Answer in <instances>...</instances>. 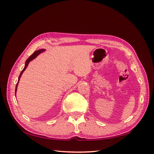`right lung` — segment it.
<instances>
[{
	"mask_svg": "<svg viewBox=\"0 0 154 154\" xmlns=\"http://www.w3.org/2000/svg\"><path fill=\"white\" fill-rule=\"evenodd\" d=\"M45 50L44 49H40V50H38V51H36L35 52H34L33 53H32L30 57L27 59V60H26V65H25V67H24V69L22 70V72H21V73H20V76H19V77H18V82H17V85H16V88H15V95H16V92H17V86H18V82H19V80H20V77H21V76H22V73L24 72V71H25L26 70V69L27 68V66H28V64H29V63L30 62V61H31V60H32L33 59H35L37 56H38L39 54H40L41 53H42V52H44Z\"/></svg>",
	"mask_w": 154,
	"mask_h": 154,
	"instance_id": "1",
	"label": "right lung"
}]
</instances>
